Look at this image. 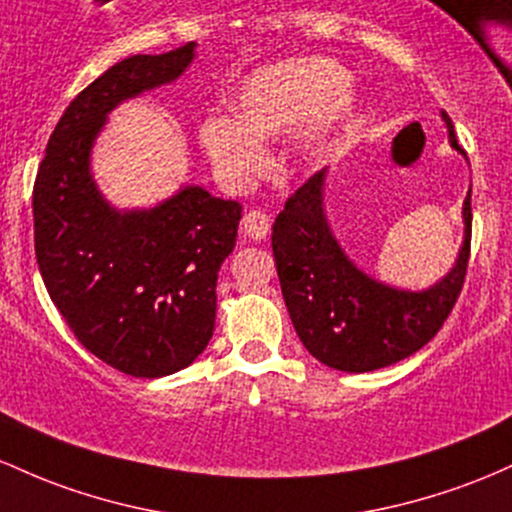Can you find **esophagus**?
Here are the masks:
<instances>
[{
	"mask_svg": "<svg viewBox=\"0 0 512 512\" xmlns=\"http://www.w3.org/2000/svg\"><path fill=\"white\" fill-rule=\"evenodd\" d=\"M241 227H244V232L254 239H266L268 234H271V220H268L266 212L261 210L246 212L244 220H241Z\"/></svg>",
	"mask_w": 512,
	"mask_h": 512,
	"instance_id": "34e87169",
	"label": "esophagus"
}]
</instances>
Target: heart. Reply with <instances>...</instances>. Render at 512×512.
Segmentation results:
<instances>
[{"mask_svg":"<svg viewBox=\"0 0 512 512\" xmlns=\"http://www.w3.org/2000/svg\"><path fill=\"white\" fill-rule=\"evenodd\" d=\"M348 74L324 57H302L263 67L246 79L237 96V118L212 113L200 123V145L210 157L217 179L241 191L266 171L263 140L295 137L297 162H321L331 137L350 116V96L343 94Z\"/></svg>","mask_w":512,"mask_h":512,"instance_id":"b5f03b06","label":"heart"}]
</instances>
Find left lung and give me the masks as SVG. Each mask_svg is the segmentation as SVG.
<instances>
[{"mask_svg":"<svg viewBox=\"0 0 512 512\" xmlns=\"http://www.w3.org/2000/svg\"><path fill=\"white\" fill-rule=\"evenodd\" d=\"M450 145L455 125L442 113ZM326 169L287 198L275 217L273 256L292 326L319 363L343 372H372L421 350L450 317L469 263L472 188L464 198V241L452 271L428 290H396L360 271L333 237L324 212Z\"/></svg>","mask_w":512,"mask_h":512,"instance_id":"1","label":"left lung"}]
</instances>
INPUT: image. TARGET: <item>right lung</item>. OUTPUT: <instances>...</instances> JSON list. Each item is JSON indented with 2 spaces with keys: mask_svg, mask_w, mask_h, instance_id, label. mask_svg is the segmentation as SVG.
Here are the masks:
<instances>
[{
  "mask_svg": "<svg viewBox=\"0 0 512 512\" xmlns=\"http://www.w3.org/2000/svg\"><path fill=\"white\" fill-rule=\"evenodd\" d=\"M193 57L186 43L108 67L62 113L33 186L36 258L57 312L89 353L147 380L183 370L210 343L241 205L183 186L154 208L120 212L96 188L91 147L118 103L171 84Z\"/></svg>",
  "mask_w": 512,
  "mask_h": 512,
  "instance_id": "add662e5",
  "label": "right lung"
}]
</instances>
